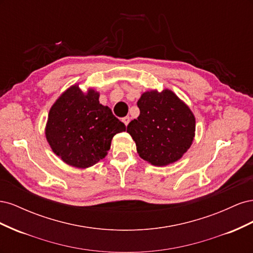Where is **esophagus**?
<instances>
[{
    "label": "esophagus",
    "mask_w": 253,
    "mask_h": 253,
    "mask_svg": "<svg viewBox=\"0 0 253 253\" xmlns=\"http://www.w3.org/2000/svg\"><path fill=\"white\" fill-rule=\"evenodd\" d=\"M129 119H131V118H129L128 116H126V117H124V118H122V121H124V124H125L126 126H127V125H128V122H129Z\"/></svg>",
    "instance_id": "1"
}]
</instances>
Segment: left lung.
Listing matches in <instances>:
<instances>
[{
    "label": "left lung",
    "instance_id": "8db88e82",
    "mask_svg": "<svg viewBox=\"0 0 253 253\" xmlns=\"http://www.w3.org/2000/svg\"><path fill=\"white\" fill-rule=\"evenodd\" d=\"M137 105L140 114L129 122L126 132L139 156L157 167L177 162L195 135V117L189 106L170 89L145 91Z\"/></svg>",
    "mask_w": 253,
    "mask_h": 253
}]
</instances>
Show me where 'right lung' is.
I'll return each instance as SVG.
<instances>
[{
  "label": "right lung",
  "mask_w": 253,
  "mask_h": 253,
  "mask_svg": "<svg viewBox=\"0 0 253 253\" xmlns=\"http://www.w3.org/2000/svg\"><path fill=\"white\" fill-rule=\"evenodd\" d=\"M126 131L124 122L99 102V93H83L78 84L67 88L53 103L45 135L52 152L72 167L85 169L103 159L113 137Z\"/></svg>",
  "instance_id": "obj_1"
}]
</instances>
